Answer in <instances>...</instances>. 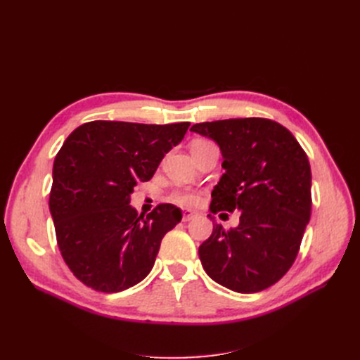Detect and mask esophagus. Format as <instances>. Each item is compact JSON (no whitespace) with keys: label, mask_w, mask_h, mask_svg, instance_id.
<instances>
[{"label":"esophagus","mask_w":360,"mask_h":360,"mask_svg":"<svg viewBox=\"0 0 360 360\" xmlns=\"http://www.w3.org/2000/svg\"><path fill=\"white\" fill-rule=\"evenodd\" d=\"M195 216H197V213H195V212H192V210H184V212H183V221L188 222V221L193 219Z\"/></svg>","instance_id":"obj_1"}]
</instances>
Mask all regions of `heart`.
<instances>
[{
    "mask_svg": "<svg viewBox=\"0 0 360 360\" xmlns=\"http://www.w3.org/2000/svg\"><path fill=\"white\" fill-rule=\"evenodd\" d=\"M209 141H195L193 146H200V144H207ZM171 200L174 202H177L183 207H191V205H195L198 204L200 201V195L198 193H193V192H189V191H177L172 193Z\"/></svg>",
    "mask_w": 360,
    "mask_h": 360,
    "instance_id": "obj_1",
    "label": "heart"
}]
</instances>
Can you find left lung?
Masks as SVG:
<instances>
[{
    "label": "left lung",
    "mask_w": 360,
    "mask_h": 360,
    "mask_svg": "<svg viewBox=\"0 0 360 360\" xmlns=\"http://www.w3.org/2000/svg\"><path fill=\"white\" fill-rule=\"evenodd\" d=\"M191 130L213 139L224 158L210 212H240L231 230L213 224L198 249L201 264L233 291H263L292 266L309 222L308 156L288 129L267 118L217 120Z\"/></svg>",
    "instance_id": "obj_1"
}]
</instances>
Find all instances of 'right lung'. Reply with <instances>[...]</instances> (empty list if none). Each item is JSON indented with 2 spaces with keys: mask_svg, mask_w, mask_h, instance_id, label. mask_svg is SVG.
I'll return each instance as SVG.
<instances>
[{
  "mask_svg": "<svg viewBox=\"0 0 360 360\" xmlns=\"http://www.w3.org/2000/svg\"><path fill=\"white\" fill-rule=\"evenodd\" d=\"M189 124L97 120L64 141L53 160L49 210L61 255L86 287L118 292L153 269L162 238L181 221V210L159 204L138 216L130 193L153 177Z\"/></svg>",
  "mask_w": 360,
  "mask_h": 360,
  "instance_id": "1",
  "label": "right lung"
}]
</instances>
